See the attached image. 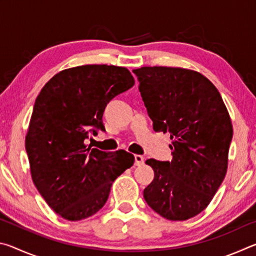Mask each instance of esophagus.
I'll list each match as a JSON object with an SVG mask.
<instances>
[{
    "label": "esophagus",
    "mask_w": 256,
    "mask_h": 256,
    "mask_svg": "<svg viewBox=\"0 0 256 256\" xmlns=\"http://www.w3.org/2000/svg\"><path fill=\"white\" fill-rule=\"evenodd\" d=\"M134 159H136V162H134V164H136V166H141V164H144V156L136 154V156H134Z\"/></svg>",
    "instance_id": "esophagus-1"
}]
</instances>
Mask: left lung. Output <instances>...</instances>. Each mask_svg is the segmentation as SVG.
Returning a JSON list of instances; mask_svg holds the SVG:
<instances>
[{
    "label": "left lung",
    "mask_w": 256,
    "mask_h": 256,
    "mask_svg": "<svg viewBox=\"0 0 256 256\" xmlns=\"http://www.w3.org/2000/svg\"><path fill=\"white\" fill-rule=\"evenodd\" d=\"M154 130L170 133L172 162L148 159L154 178L144 190L151 209L183 222L206 209L228 167L232 125L218 89L201 73L182 68L133 70Z\"/></svg>",
    "instance_id": "left-lung-1"
}]
</instances>
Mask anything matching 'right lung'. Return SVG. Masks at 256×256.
I'll return each mask as SVG.
<instances>
[{
  "mask_svg": "<svg viewBox=\"0 0 256 256\" xmlns=\"http://www.w3.org/2000/svg\"><path fill=\"white\" fill-rule=\"evenodd\" d=\"M134 86L126 68L92 64L66 68L42 86L27 136L32 182L62 218L78 222L105 206L112 182L134 164L124 150L105 152L86 144L104 131V110Z\"/></svg>",
  "mask_w": 256,
  "mask_h": 256,
  "instance_id": "1",
  "label": "right lung"
}]
</instances>
